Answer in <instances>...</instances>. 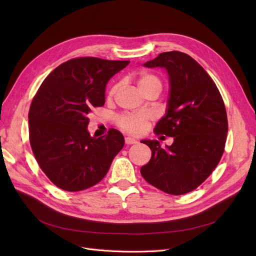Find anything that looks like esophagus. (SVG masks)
Wrapping results in <instances>:
<instances>
[{"instance_id":"34e87169","label":"esophagus","mask_w":256,"mask_h":256,"mask_svg":"<svg viewBox=\"0 0 256 256\" xmlns=\"http://www.w3.org/2000/svg\"><path fill=\"white\" fill-rule=\"evenodd\" d=\"M125 143H126L127 145H131V144H136L138 141L134 140V138H132L127 136V138H125Z\"/></svg>"}]
</instances>
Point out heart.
I'll use <instances>...</instances> for the list:
<instances>
[{"label": "heart", "instance_id": "1", "mask_svg": "<svg viewBox=\"0 0 256 256\" xmlns=\"http://www.w3.org/2000/svg\"><path fill=\"white\" fill-rule=\"evenodd\" d=\"M138 85L142 92H146L148 88L152 86H159L161 88V81L154 74H142L138 79ZM118 84L113 85V86L109 90V98H112L115 92H118ZM152 114L148 112H138V113H129V114H122L120 115L116 122L118 125L122 130L127 131V132L131 134H141L147 128L148 122L152 120Z\"/></svg>", "mask_w": 256, "mask_h": 256}]
</instances>
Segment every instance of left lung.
Segmentation results:
<instances>
[{
  "label": "left lung",
  "instance_id": "left-lung-1",
  "mask_svg": "<svg viewBox=\"0 0 256 256\" xmlns=\"http://www.w3.org/2000/svg\"><path fill=\"white\" fill-rule=\"evenodd\" d=\"M144 66L168 74V110L154 132L174 142L162 148L158 141L143 140L152 158L141 174L168 194H186L207 180L222 157L228 129L226 106L212 79L188 54L164 52Z\"/></svg>",
  "mask_w": 256,
  "mask_h": 256
}]
</instances>
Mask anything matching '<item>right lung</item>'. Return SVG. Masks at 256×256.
I'll use <instances>...</instances> for the list:
<instances>
[{
	"label": "right lung",
	"mask_w": 256,
	"mask_h": 256,
	"mask_svg": "<svg viewBox=\"0 0 256 256\" xmlns=\"http://www.w3.org/2000/svg\"><path fill=\"white\" fill-rule=\"evenodd\" d=\"M130 63L76 58L44 80L28 112L30 143L42 172L56 187L76 192L98 184L125 144L110 129L98 138L88 131V114L104 104L106 85Z\"/></svg>",
	"instance_id": "add662e5"
}]
</instances>
